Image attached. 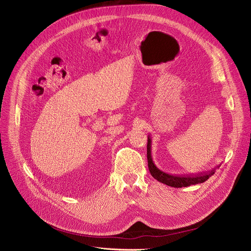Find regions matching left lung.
I'll return each instance as SVG.
<instances>
[{"mask_svg":"<svg viewBox=\"0 0 251 251\" xmlns=\"http://www.w3.org/2000/svg\"><path fill=\"white\" fill-rule=\"evenodd\" d=\"M148 164H149L150 172L155 180L166 184V185H168V186L175 187V188L187 187L190 185H195V184L203 183L209 177H212L215 174V169L209 171L208 173H203V174L195 175V176H175V175H171V174L163 172L162 170H160L154 165V163L152 161L151 138L150 135L148 137Z\"/></svg>","mask_w":251,"mask_h":251,"instance_id":"left-lung-1","label":"left lung"}]
</instances>
